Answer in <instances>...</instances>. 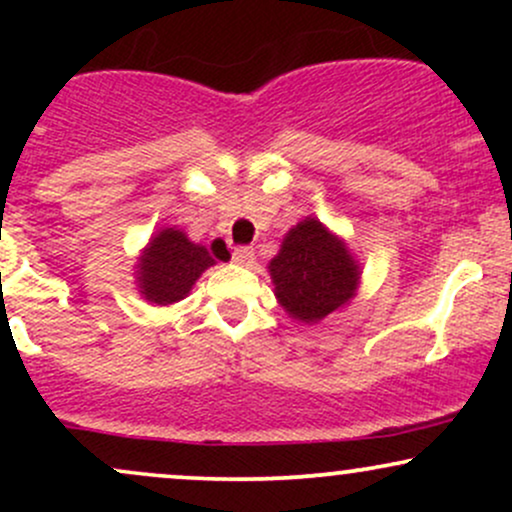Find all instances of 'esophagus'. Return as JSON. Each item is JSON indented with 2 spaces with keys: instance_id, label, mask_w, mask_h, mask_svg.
I'll list each match as a JSON object with an SVG mask.
<instances>
[{
  "instance_id": "esophagus-1",
  "label": "esophagus",
  "mask_w": 512,
  "mask_h": 512,
  "mask_svg": "<svg viewBox=\"0 0 512 512\" xmlns=\"http://www.w3.org/2000/svg\"><path fill=\"white\" fill-rule=\"evenodd\" d=\"M233 262L240 264V267H252V262H255V250L252 248L233 250Z\"/></svg>"
}]
</instances>
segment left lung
I'll return each instance as SVG.
<instances>
[{
	"mask_svg": "<svg viewBox=\"0 0 512 512\" xmlns=\"http://www.w3.org/2000/svg\"><path fill=\"white\" fill-rule=\"evenodd\" d=\"M267 269L276 301L305 325L344 308L361 281V269L344 240L310 216L286 233Z\"/></svg>",
	"mask_w": 512,
	"mask_h": 512,
	"instance_id": "8db88e82",
	"label": "left lung"
}]
</instances>
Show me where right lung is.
Returning a JSON list of instances; mask_svg holds the SVG:
<instances>
[{
  "label": "right lung",
  "mask_w": 512,
  "mask_h": 512,
  "mask_svg": "<svg viewBox=\"0 0 512 512\" xmlns=\"http://www.w3.org/2000/svg\"><path fill=\"white\" fill-rule=\"evenodd\" d=\"M211 264L216 262L204 245L192 243L180 228H163L139 257V293L156 305L178 303Z\"/></svg>",
  "instance_id": "1"
}]
</instances>
